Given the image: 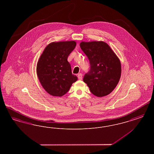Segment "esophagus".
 <instances>
[{"label":"esophagus","instance_id":"1","mask_svg":"<svg viewBox=\"0 0 154 154\" xmlns=\"http://www.w3.org/2000/svg\"><path fill=\"white\" fill-rule=\"evenodd\" d=\"M77 77H78V79L79 80H82V74L81 73L78 74L77 75Z\"/></svg>","mask_w":154,"mask_h":154}]
</instances>
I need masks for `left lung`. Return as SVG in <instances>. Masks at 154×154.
<instances>
[{
    "mask_svg": "<svg viewBox=\"0 0 154 154\" xmlns=\"http://www.w3.org/2000/svg\"><path fill=\"white\" fill-rule=\"evenodd\" d=\"M80 46L90 63L84 82L94 95L103 97L110 94L117 85L121 74V62L117 56L103 42H82Z\"/></svg>",
    "mask_w": 154,
    "mask_h": 154,
    "instance_id": "obj_1",
    "label": "left lung"
}]
</instances>
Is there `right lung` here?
I'll return each instance as SVG.
<instances>
[{"mask_svg":"<svg viewBox=\"0 0 154 154\" xmlns=\"http://www.w3.org/2000/svg\"><path fill=\"white\" fill-rule=\"evenodd\" d=\"M76 46L74 41L54 42L48 44L37 64V74L44 89L51 95L62 96L77 80L67 61Z\"/></svg>","mask_w":154,"mask_h":154,"instance_id":"right-lung-1","label":"right lung"}]
</instances>
